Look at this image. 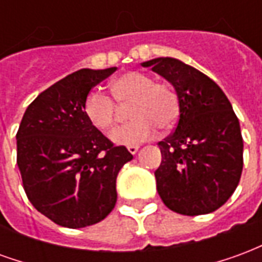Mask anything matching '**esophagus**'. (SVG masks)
Segmentation results:
<instances>
[{
  "mask_svg": "<svg viewBox=\"0 0 262 262\" xmlns=\"http://www.w3.org/2000/svg\"><path fill=\"white\" fill-rule=\"evenodd\" d=\"M127 150H129V153L130 154H136L137 150H139V146H136V144H130V146H127Z\"/></svg>",
  "mask_w": 262,
  "mask_h": 262,
  "instance_id": "1",
  "label": "esophagus"
}]
</instances>
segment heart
<instances>
[{
    "mask_svg": "<svg viewBox=\"0 0 262 262\" xmlns=\"http://www.w3.org/2000/svg\"><path fill=\"white\" fill-rule=\"evenodd\" d=\"M112 99L99 91H91L84 99V115L98 130H109L126 108L132 122L116 127L111 140L116 144H137L154 136L156 127L168 130L180 116V99L177 92L164 82H154L147 74L127 71L111 84Z\"/></svg>",
    "mask_w": 262,
    "mask_h": 262,
    "instance_id": "b5f03b06",
    "label": "heart"
}]
</instances>
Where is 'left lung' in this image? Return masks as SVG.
<instances>
[{
	"mask_svg": "<svg viewBox=\"0 0 262 262\" xmlns=\"http://www.w3.org/2000/svg\"><path fill=\"white\" fill-rule=\"evenodd\" d=\"M176 88L180 118L159 143L157 191L171 210L187 216L214 212L236 191L243 171V137L230 101L199 70L172 57L142 63Z\"/></svg>",
	"mask_w": 262,
	"mask_h": 262,
	"instance_id": "left-lung-1",
	"label": "left lung"
}]
</instances>
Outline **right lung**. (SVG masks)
Listing matches in <instances>:
<instances>
[{
  "label": "right lung",
  "instance_id": "obj_1",
  "mask_svg": "<svg viewBox=\"0 0 262 262\" xmlns=\"http://www.w3.org/2000/svg\"><path fill=\"white\" fill-rule=\"evenodd\" d=\"M116 71L81 69L40 92L16 133V164L35 208L70 229L95 225L116 203V177L133 159L86 120L84 99Z\"/></svg>",
  "mask_w": 262,
  "mask_h": 262
}]
</instances>
